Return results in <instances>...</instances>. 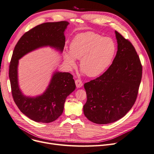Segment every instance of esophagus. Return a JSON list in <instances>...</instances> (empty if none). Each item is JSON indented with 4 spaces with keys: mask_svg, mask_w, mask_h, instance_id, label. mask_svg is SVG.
<instances>
[{
    "mask_svg": "<svg viewBox=\"0 0 154 154\" xmlns=\"http://www.w3.org/2000/svg\"><path fill=\"white\" fill-rule=\"evenodd\" d=\"M75 83H76V86L77 88H81L83 86V83L82 82L80 79H76V80L75 81Z\"/></svg>",
    "mask_w": 154,
    "mask_h": 154,
    "instance_id": "34e87169",
    "label": "esophagus"
}]
</instances>
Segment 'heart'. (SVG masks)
<instances>
[{"instance_id": "obj_1", "label": "heart", "mask_w": 154, "mask_h": 154, "mask_svg": "<svg viewBox=\"0 0 154 154\" xmlns=\"http://www.w3.org/2000/svg\"><path fill=\"white\" fill-rule=\"evenodd\" d=\"M116 52L114 41L94 32L78 34L71 42L69 52L64 53L66 65L72 68L80 59L79 67L89 77L99 76L111 64Z\"/></svg>"}]
</instances>
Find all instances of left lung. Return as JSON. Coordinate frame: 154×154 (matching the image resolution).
I'll return each mask as SVG.
<instances>
[{"label": "left lung", "mask_w": 154, "mask_h": 154, "mask_svg": "<svg viewBox=\"0 0 154 154\" xmlns=\"http://www.w3.org/2000/svg\"><path fill=\"white\" fill-rule=\"evenodd\" d=\"M118 51L102 75L86 83L83 106L87 118L96 124L112 123L124 117L136 101L142 66L131 43L115 31Z\"/></svg>", "instance_id": "obj_1"}]
</instances>
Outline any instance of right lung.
<instances>
[{"mask_svg":"<svg viewBox=\"0 0 154 154\" xmlns=\"http://www.w3.org/2000/svg\"><path fill=\"white\" fill-rule=\"evenodd\" d=\"M67 21L45 23L24 33L16 45L9 66V79L14 101L21 112L38 122L48 123L63 114L67 97L75 90L73 76L69 72L54 71L45 91L35 97L23 94L18 83L19 60L36 49L50 47L62 53L65 45Z\"/></svg>","mask_w":154,"mask_h":154,"instance_id":"1","label":"right lung"}]
</instances>
